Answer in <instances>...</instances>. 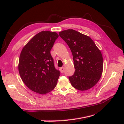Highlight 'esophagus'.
I'll list each match as a JSON object with an SVG mask.
<instances>
[{
  "label": "esophagus",
  "instance_id": "34e87169",
  "mask_svg": "<svg viewBox=\"0 0 124 124\" xmlns=\"http://www.w3.org/2000/svg\"><path fill=\"white\" fill-rule=\"evenodd\" d=\"M60 70H61V72L62 73L64 72V68L63 67H61V68H60Z\"/></svg>",
  "mask_w": 124,
  "mask_h": 124
}]
</instances>
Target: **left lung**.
<instances>
[{
  "label": "left lung",
  "instance_id": "8db88e82",
  "mask_svg": "<svg viewBox=\"0 0 124 124\" xmlns=\"http://www.w3.org/2000/svg\"><path fill=\"white\" fill-rule=\"evenodd\" d=\"M72 52L75 72L69 79L74 88L88 90L99 81L103 71V61L100 50L88 36L73 29L59 32Z\"/></svg>",
  "mask_w": 124,
  "mask_h": 124
}]
</instances>
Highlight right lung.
Listing matches in <instances>:
<instances>
[{"label":"right lung","instance_id":"1","mask_svg":"<svg viewBox=\"0 0 124 124\" xmlns=\"http://www.w3.org/2000/svg\"><path fill=\"white\" fill-rule=\"evenodd\" d=\"M58 35L42 31L30 40L22 49L18 71L24 83L32 91L46 94L55 88L60 72L54 67L50 53Z\"/></svg>","mask_w":124,"mask_h":124}]
</instances>
